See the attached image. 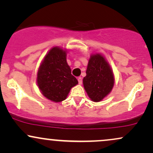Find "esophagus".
Returning <instances> with one entry per match:
<instances>
[{
  "instance_id": "esophagus-1",
  "label": "esophagus",
  "mask_w": 153,
  "mask_h": 153,
  "mask_svg": "<svg viewBox=\"0 0 153 153\" xmlns=\"http://www.w3.org/2000/svg\"><path fill=\"white\" fill-rule=\"evenodd\" d=\"M78 83L80 84V85H81L82 82V80L81 77H79V78H78Z\"/></svg>"
}]
</instances>
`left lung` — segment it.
<instances>
[{
  "instance_id": "obj_1",
  "label": "left lung",
  "mask_w": 153,
  "mask_h": 153,
  "mask_svg": "<svg viewBox=\"0 0 153 153\" xmlns=\"http://www.w3.org/2000/svg\"><path fill=\"white\" fill-rule=\"evenodd\" d=\"M83 86L88 96L94 102L103 100L113 88L114 77L108 63L100 54H92L84 77Z\"/></svg>"
}]
</instances>
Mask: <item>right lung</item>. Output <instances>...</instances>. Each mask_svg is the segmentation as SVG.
<instances>
[{
	"label": "right lung",
	"instance_id": "right-lung-1",
	"mask_svg": "<svg viewBox=\"0 0 153 153\" xmlns=\"http://www.w3.org/2000/svg\"><path fill=\"white\" fill-rule=\"evenodd\" d=\"M66 50L54 47L44 58L37 73V85L45 97L54 102L64 101L78 83L66 60Z\"/></svg>",
	"mask_w": 153,
	"mask_h": 153
}]
</instances>
